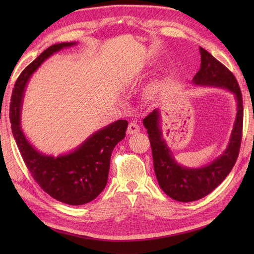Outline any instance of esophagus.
<instances>
[{"instance_id":"1","label":"esophagus","mask_w":254,"mask_h":254,"mask_svg":"<svg viewBox=\"0 0 254 254\" xmlns=\"http://www.w3.org/2000/svg\"><path fill=\"white\" fill-rule=\"evenodd\" d=\"M139 131H140V126L137 125L136 123H134V122L129 123L128 128H127V132H128V134H134V133L139 132Z\"/></svg>"}]
</instances>
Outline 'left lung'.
<instances>
[{
    "label": "left lung",
    "mask_w": 254,
    "mask_h": 254,
    "mask_svg": "<svg viewBox=\"0 0 254 254\" xmlns=\"http://www.w3.org/2000/svg\"><path fill=\"white\" fill-rule=\"evenodd\" d=\"M201 64L193 78L195 86L217 87L234 94L237 108L233 130L226 150L213 162L198 168L180 165L162 136L160 111L155 109L143 120L151 145L153 168L160 188L166 195L180 202H190L209 195L226 179L233 168L240 152L243 131V97L234 75L214 58L209 52L199 48Z\"/></svg>",
    "instance_id": "left-lung-1"
}]
</instances>
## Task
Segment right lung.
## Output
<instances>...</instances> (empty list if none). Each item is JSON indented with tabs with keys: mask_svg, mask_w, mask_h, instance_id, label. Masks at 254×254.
<instances>
[{
	"mask_svg": "<svg viewBox=\"0 0 254 254\" xmlns=\"http://www.w3.org/2000/svg\"><path fill=\"white\" fill-rule=\"evenodd\" d=\"M76 44L77 42L53 44L25 67L12 91L10 123L21 156L41 189L58 201L81 205L93 200L105 189L112 150L125 137L128 122L119 120L111 123L90 135L77 148L58 157L38 151L21 127L22 99L30 76L53 54Z\"/></svg>",
	"mask_w": 254,
	"mask_h": 254,
	"instance_id": "1",
	"label": "right lung"
}]
</instances>
